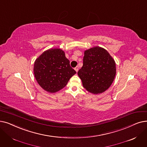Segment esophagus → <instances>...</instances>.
Wrapping results in <instances>:
<instances>
[{
  "instance_id": "obj_1",
  "label": "esophagus",
  "mask_w": 147,
  "mask_h": 147,
  "mask_svg": "<svg viewBox=\"0 0 147 147\" xmlns=\"http://www.w3.org/2000/svg\"><path fill=\"white\" fill-rule=\"evenodd\" d=\"M74 69H75V71H76V72H78V70H79V67L77 66V67H76L74 68Z\"/></svg>"
}]
</instances>
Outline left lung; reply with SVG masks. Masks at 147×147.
<instances>
[{
	"label": "left lung",
	"mask_w": 147,
	"mask_h": 147,
	"mask_svg": "<svg viewBox=\"0 0 147 147\" xmlns=\"http://www.w3.org/2000/svg\"><path fill=\"white\" fill-rule=\"evenodd\" d=\"M83 66L78 72L82 85L94 94L105 92L116 75V63L107 51L96 46L85 50Z\"/></svg>",
	"instance_id": "left-lung-1"
}]
</instances>
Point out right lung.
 I'll use <instances>...</instances> for the list:
<instances>
[{
  "mask_svg": "<svg viewBox=\"0 0 147 147\" xmlns=\"http://www.w3.org/2000/svg\"><path fill=\"white\" fill-rule=\"evenodd\" d=\"M34 73L38 84L50 93H55L64 88L76 73L70 67L65 52L59 48L44 51L36 58Z\"/></svg>",
  "mask_w": 147,
  "mask_h": 147,
  "instance_id": "obj_1",
  "label": "right lung"
}]
</instances>
